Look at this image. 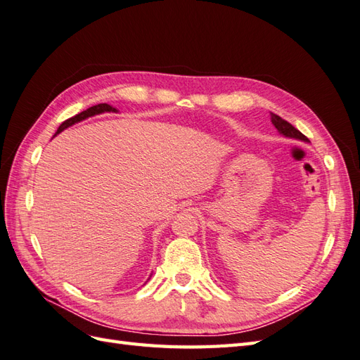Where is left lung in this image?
I'll list each match as a JSON object with an SVG mask.
<instances>
[{
  "label": "left lung",
  "instance_id": "8db88e82",
  "mask_svg": "<svg viewBox=\"0 0 360 360\" xmlns=\"http://www.w3.org/2000/svg\"><path fill=\"white\" fill-rule=\"evenodd\" d=\"M271 122L280 135L285 138H293V140H298V141L309 143V138L306 135H302L298 129H295L289 122H285V120H283L280 115L271 112Z\"/></svg>",
  "mask_w": 360,
  "mask_h": 360
}]
</instances>
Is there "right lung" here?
Returning a JSON list of instances; mask_svg holds the SVG:
<instances>
[{
	"label": "right lung",
	"instance_id": "1",
	"mask_svg": "<svg viewBox=\"0 0 360 360\" xmlns=\"http://www.w3.org/2000/svg\"><path fill=\"white\" fill-rule=\"evenodd\" d=\"M105 112H118V109L112 108V106L108 105V103H100V105H96V106H91V108H88L86 110H84V112H80V114H77V115H75V117H71V118L65 120V122H63V123L59 126L58 132L54 134V136H56L58 134H60L62 131H65L67 127H70V126H72V124L84 122V120H86V118H89V117L100 115V114H105ZM150 276H152V275H150ZM150 276H149V278H147V280H150Z\"/></svg>",
	"mask_w": 360,
	"mask_h": 360
}]
</instances>
